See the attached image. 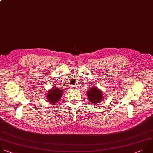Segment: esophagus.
Instances as JSON below:
<instances>
[{
    "instance_id": "34e87169",
    "label": "esophagus",
    "mask_w": 153,
    "mask_h": 153,
    "mask_svg": "<svg viewBox=\"0 0 153 153\" xmlns=\"http://www.w3.org/2000/svg\"><path fill=\"white\" fill-rule=\"evenodd\" d=\"M71 87H72V88H75V85H71Z\"/></svg>"
}]
</instances>
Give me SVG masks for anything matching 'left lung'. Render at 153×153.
I'll use <instances>...</instances> for the list:
<instances>
[{"label": "left lung", "instance_id": "8db88e82", "mask_svg": "<svg viewBox=\"0 0 153 153\" xmlns=\"http://www.w3.org/2000/svg\"><path fill=\"white\" fill-rule=\"evenodd\" d=\"M87 94L88 100L93 104L99 103V102L102 100V98H104L102 91L95 87H91V89L87 91Z\"/></svg>", "mask_w": 153, "mask_h": 153}]
</instances>
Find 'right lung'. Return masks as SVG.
Returning a JSON list of instances; mask_svg holds the SVG:
<instances>
[{
    "mask_svg": "<svg viewBox=\"0 0 153 153\" xmlns=\"http://www.w3.org/2000/svg\"><path fill=\"white\" fill-rule=\"evenodd\" d=\"M63 92V90H60L55 86V88H52L48 91L47 94V100L51 104L55 105L62 97Z\"/></svg>",
    "mask_w": 153,
    "mask_h": 153,
    "instance_id": "obj_1",
    "label": "right lung"
}]
</instances>
